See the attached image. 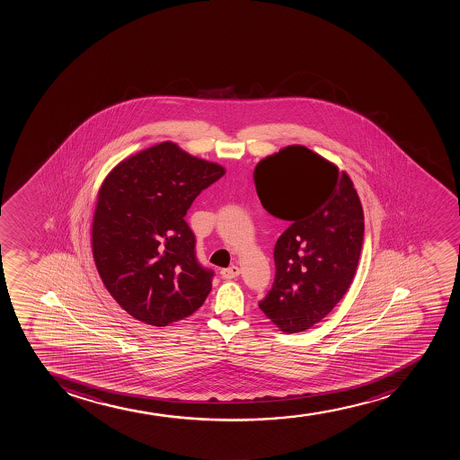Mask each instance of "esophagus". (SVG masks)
Here are the masks:
<instances>
[{"mask_svg":"<svg viewBox=\"0 0 460 460\" xmlns=\"http://www.w3.org/2000/svg\"><path fill=\"white\" fill-rule=\"evenodd\" d=\"M225 279H233V278L238 277L240 275V267L231 266L227 267V269H222V272H220Z\"/></svg>","mask_w":460,"mask_h":460,"instance_id":"esophagus-1","label":"esophagus"}]
</instances>
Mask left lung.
Wrapping results in <instances>:
<instances>
[{"label": "left lung", "mask_w": 460, "mask_h": 460, "mask_svg": "<svg viewBox=\"0 0 460 460\" xmlns=\"http://www.w3.org/2000/svg\"><path fill=\"white\" fill-rule=\"evenodd\" d=\"M267 213L290 226L275 244V281L258 306L287 334L305 332L351 286L365 217L348 174L304 146H288L253 173Z\"/></svg>", "instance_id": "obj_1"}]
</instances>
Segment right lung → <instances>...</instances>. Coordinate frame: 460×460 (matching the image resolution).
<instances>
[{
    "mask_svg": "<svg viewBox=\"0 0 460 460\" xmlns=\"http://www.w3.org/2000/svg\"><path fill=\"white\" fill-rule=\"evenodd\" d=\"M225 170L161 143L130 156L104 179L93 222L102 281L139 322L165 326L193 314L214 272L196 257L188 208Z\"/></svg>",
    "mask_w": 460,
    "mask_h": 460,
    "instance_id": "right-lung-1",
    "label": "right lung"
}]
</instances>
